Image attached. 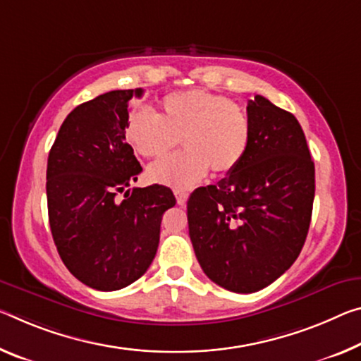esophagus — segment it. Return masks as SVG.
<instances>
[{"mask_svg": "<svg viewBox=\"0 0 361 361\" xmlns=\"http://www.w3.org/2000/svg\"><path fill=\"white\" fill-rule=\"evenodd\" d=\"M175 196H176V202L178 205H185L188 201V192L185 191H175Z\"/></svg>", "mask_w": 361, "mask_h": 361, "instance_id": "obj_1", "label": "esophagus"}]
</instances>
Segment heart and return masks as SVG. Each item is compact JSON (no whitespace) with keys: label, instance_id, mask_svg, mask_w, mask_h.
Here are the masks:
<instances>
[{"label":"heart","instance_id":"heart-1","mask_svg":"<svg viewBox=\"0 0 361 361\" xmlns=\"http://www.w3.org/2000/svg\"><path fill=\"white\" fill-rule=\"evenodd\" d=\"M125 135L131 147L147 159L165 156L181 141L186 152L152 164L149 178L188 190L204 180L209 169L214 175L236 170L249 151L252 127L236 102L204 90H188L164 96L157 116L146 109L131 112Z\"/></svg>","mask_w":361,"mask_h":361}]
</instances>
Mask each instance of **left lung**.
Returning <instances> with one entry per match:
<instances>
[{"mask_svg": "<svg viewBox=\"0 0 361 361\" xmlns=\"http://www.w3.org/2000/svg\"><path fill=\"white\" fill-rule=\"evenodd\" d=\"M250 146L236 170L188 199V225L204 273L233 293H257L289 270L312 220L314 164L293 114L257 94L247 102Z\"/></svg>", "mask_w": 361, "mask_h": 361, "instance_id": "1", "label": "left lung"}]
</instances>
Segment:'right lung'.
<instances>
[{"label": "right lung", "instance_id": "right-lung-1", "mask_svg": "<svg viewBox=\"0 0 361 361\" xmlns=\"http://www.w3.org/2000/svg\"><path fill=\"white\" fill-rule=\"evenodd\" d=\"M141 94V88L116 90L77 106L48 156V215L57 252L78 281L98 290L127 288L146 273L164 212L176 204L167 186L128 190L142 169L125 128L130 99Z\"/></svg>", "mask_w": 361, "mask_h": 361}]
</instances>
